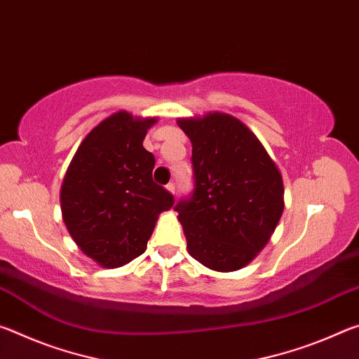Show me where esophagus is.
<instances>
[{"instance_id":"1","label":"esophagus","mask_w":359,"mask_h":359,"mask_svg":"<svg viewBox=\"0 0 359 359\" xmlns=\"http://www.w3.org/2000/svg\"><path fill=\"white\" fill-rule=\"evenodd\" d=\"M166 188H168V191H169V193H172V194H175V191H177V188H175V184H174V182H169V184L166 185Z\"/></svg>"}]
</instances>
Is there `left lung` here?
<instances>
[{
  "label": "left lung",
  "mask_w": 359,
  "mask_h": 359,
  "mask_svg": "<svg viewBox=\"0 0 359 359\" xmlns=\"http://www.w3.org/2000/svg\"><path fill=\"white\" fill-rule=\"evenodd\" d=\"M177 123L193 145V190L174 205L188 252L209 269L238 271L261 252L280 220L282 175L258 137L231 115Z\"/></svg>",
  "instance_id": "8db88e82"
}]
</instances>
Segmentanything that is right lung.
Masks as SVG:
<instances>
[{"instance_id": "1", "label": "right lung", "mask_w": 359, "mask_h": 359, "mask_svg": "<svg viewBox=\"0 0 359 359\" xmlns=\"http://www.w3.org/2000/svg\"><path fill=\"white\" fill-rule=\"evenodd\" d=\"M156 118L117 112L83 139L66 172L62 210L71 238L104 267H120L147 248L158 214L174 196L151 179L155 156L142 147Z\"/></svg>"}]
</instances>
